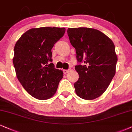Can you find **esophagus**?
<instances>
[{
  "instance_id": "1",
  "label": "esophagus",
  "mask_w": 132,
  "mask_h": 132,
  "mask_svg": "<svg viewBox=\"0 0 132 132\" xmlns=\"http://www.w3.org/2000/svg\"><path fill=\"white\" fill-rule=\"evenodd\" d=\"M69 71V70H63V73H64V74L67 73Z\"/></svg>"
}]
</instances>
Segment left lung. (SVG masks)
<instances>
[{
	"instance_id": "left-lung-1",
	"label": "left lung",
	"mask_w": 132,
	"mask_h": 132,
	"mask_svg": "<svg viewBox=\"0 0 132 132\" xmlns=\"http://www.w3.org/2000/svg\"><path fill=\"white\" fill-rule=\"evenodd\" d=\"M70 42L75 48L79 75L74 87L84 100L100 97L108 88L116 73L118 57L110 38L102 32L87 27L69 28Z\"/></svg>"
}]
</instances>
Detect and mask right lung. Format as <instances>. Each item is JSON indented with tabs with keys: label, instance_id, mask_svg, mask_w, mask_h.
I'll use <instances>...</instances> for the list:
<instances>
[{
	"label": "right lung",
	"instance_id": "right-lung-1",
	"mask_svg": "<svg viewBox=\"0 0 132 132\" xmlns=\"http://www.w3.org/2000/svg\"><path fill=\"white\" fill-rule=\"evenodd\" d=\"M65 32L63 27L33 28L21 35L15 44L13 62L16 76L34 98H51L63 78L62 71L55 69L51 63V50Z\"/></svg>",
	"mask_w": 132,
	"mask_h": 132
}]
</instances>
